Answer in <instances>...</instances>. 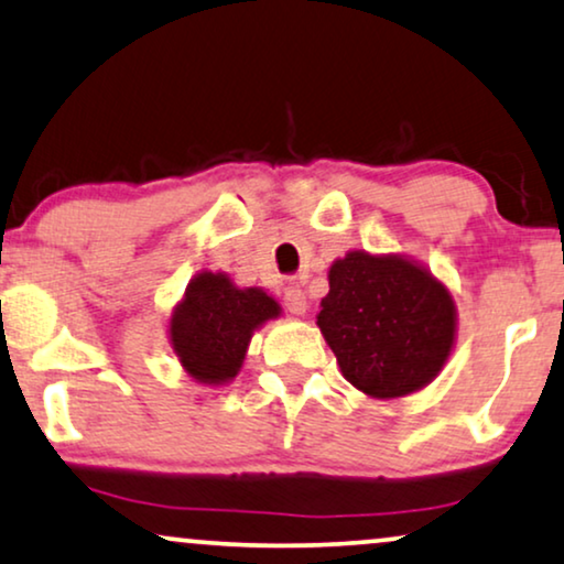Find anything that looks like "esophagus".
<instances>
[{
    "instance_id": "esophagus-1",
    "label": "esophagus",
    "mask_w": 564,
    "mask_h": 564,
    "mask_svg": "<svg viewBox=\"0 0 564 564\" xmlns=\"http://www.w3.org/2000/svg\"><path fill=\"white\" fill-rule=\"evenodd\" d=\"M283 304H286V310L291 314H296V317H304L306 310H310V302H306V294L302 289L296 286H289L283 291Z\"/></svg>"
}]
</instances>
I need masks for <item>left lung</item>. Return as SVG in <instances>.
Here are the masks:
<instances>
[{
    "label": "left lung",
    "instance_id": "1",
    "mask_svg": "<svg viewBox=\"0 0 564 564\" xmlns=\"http://www.w3.org/2000/svg\"><path fill=\"white\" fill-rule=\"evenodd\" d=\"M327 281L317 327L358 392L397 400L444 371L456 345V302L423 262L350 250L329 265Z\"/></svg>",
    "mask_w": 564,
    "mask_h": 564
}]
</instances>
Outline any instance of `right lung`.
Here are the masks:
<instances>
[{
	"mask_svg": "<svg viewBox=\"0 0 564 564\" xmlns=\"http://www.w3.org/2000/svg\"><path fill=\"white\" fill-rule=\"evenodd\" d=\"M278 317L281 304L265 289H242L227 273L200 270L172 306L167 337L187 377L224 387L242 369L254 329Z\"/></svg>",
	"mask_w": 564,
	"mask_h": 564,
	"instance_id": "right-lung-1",
	"label": "right lung"
}]
</instances>
